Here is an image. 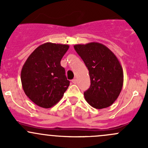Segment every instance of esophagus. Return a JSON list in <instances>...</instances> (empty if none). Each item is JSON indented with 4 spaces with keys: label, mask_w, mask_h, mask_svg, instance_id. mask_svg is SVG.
<instances>
[{
    "label": "esophagus",
    "mask_w": 148,
    "mask_h": 148,
    "mask_svg": "<svg viewBox=\"0 0 148 148\" xmlns=\"http://www.w3.org/2000/svg\"><path fill=\"white\" fill-rule=\"evenodd\" d=\"M72 82H73V83H74V84H76V83H77V79L76 78L73 79V80H72Z\"/></svg>",
    "instance_id": "obj_1"
}]
</instances>
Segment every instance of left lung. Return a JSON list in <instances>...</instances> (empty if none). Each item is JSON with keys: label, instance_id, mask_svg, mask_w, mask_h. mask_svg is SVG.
I'll list each match as a JSON object with an SVG mask.
<instances>
[{"label": "left lung", "instance_id": "obj_1", "mask_svg": "<svg viewBox=\"0 0 148 148\" xmlns=\"http://www.w3.org/2000/svg\"><path fill=\"white\" fill-rule=\"evenodd\" d=\"M89 71L90 87L84 92L88 104L96 109L110 106L119 96L123 71L115 55L100 42L74 45Z\"/></svg>", "mask_w": 148, "mask_h": 148}]
</instances>
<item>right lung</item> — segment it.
<instances>
[{
	"label": "right lung",
	"instance_id": "1",
	"mask_svg": "<svg viewBox=\"0 0 148 148\" xmlns=\"http://www.w3.org/2000/svg\"><path fill=\"white\" fill-rule=\"evenodd\" d=\"M68 48L65 44L45 42L35 49L24 63L21 74L23 89L37 106L53 107L68 89L70 81L60 61Z\"/></svg>",
	"mask_w": 148,
	"mask_h": 148
}]
</instances>
